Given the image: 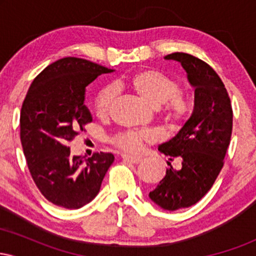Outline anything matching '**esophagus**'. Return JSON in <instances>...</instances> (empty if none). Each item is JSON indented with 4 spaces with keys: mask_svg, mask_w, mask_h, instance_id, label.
Masks as SVG:
<instances>
[{
    "mask_svg": "<svg viewBox=\"0 0 256 256\" xmlns=\"http://www.w3.org/2000/svg\"><path fill=\"white\" fill-rule=\"evenodd\" d=\"M122 160L126 162L134 164V165H138V164L142 162V158H136V156H128V155H122Z\"/></svg>",
    "mask_w": 256,
    "mask_h": 256,
    "instance_id": "34e87169",
    "label": "esophagus"
}]
</instances>
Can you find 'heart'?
I'll return each instance as SVG.
<instances>
[{"instance_id": "1", "label": "heart", "mask_w": 256, "mask_h": 256, "mask_svg": "<svg viewBox=\"0 0 256 256\" xmlns=\"http://www.w3.org/2000/svg\"><path fill=\"white\" fill-rule=\"evenodd\" d=\"M125 84L146 104L152 107L161 106L164 118L172 126L183 124L192 110V100L179 91L180 88L177 82L158 70H143L134 73ZM114 96L116 90L112 85L98 90L94 101V110L98 118H107ZM152 140L154 134L152 131L131 130L116 134L112 142L120 150L136 154L146 142H152Z\"/></svg>"}]
</instances>
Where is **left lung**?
<instances>
[{
	"mask_svg": "<svg viewBox=\"0 0 256 256\" xmlns=\"http://www.w3.org/2000/svg\"><path fill=\"white\" fill-rule=\"evenodd\" d=\"M166 60L180 62L188 80L195 88L194 112L183 128L158 150L181 162L178 170L170 165L166 176L149 192L154 204L177 210L198 204L210 192L224 166L232 134V107L222 79L212 67L185 52H172Z\"/></svg>",
	"mask_w": 256,
	"mask_h": 256,
	"instance_id": "left-lung-1",
	"label": "left lung"
}]
</instances>
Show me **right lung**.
<instances>
[{"label": "right lung", "instance_id": "add662e5", "mask_svg": "<svg viewBox=\"0 0 256 256\" xmlns=\"http://www.w3.org/2000/svg\"><path fill=\"white\" fill-rule=\"evenodd\" d=\"M113 70L79 58L49 64L32 82L20 113V140L32 179L52 204L78 210L96 198L113 164L110 152L72 156L68 142L92 122L85 89Z\"/></svg>", "mask_w": 256, "mask_h": 256}]
</instances>
